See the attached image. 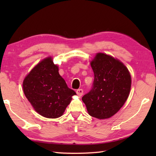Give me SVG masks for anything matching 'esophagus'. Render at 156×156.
I'll return each mask as SVG.
<instances>
[{"mask_svg": "<svg viewBox=\"0 0 156 156\" xmlns=\"http://www.w3.org/2000/svg\"><path fill=\"white\" fill-rule=\"evenodd\" d=\"M76 94H77L78 96H83V90L82 89H77V90H76Z\"/></svg>", "mask_w": 156, "mask_h": 156, "instance_id": "1", "label": "esophagus"}]
</instances>
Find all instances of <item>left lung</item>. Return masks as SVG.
<instances>
[{
    "mask_svg": "<svg viewBox=\"0 0 156 156\" xmlns=\"http://www.w3.org/2000/svg\"><path fill=\"white\" fill-rule=\"evenodd\" d=\"M91 66L94 73L93 86L82 100L89 115L106 119L115 114L128 98L131 75L122 62L102 53L96 55Z\"/></svg>",
    "mask_w": 156,
    "mask_h": 156,
    "instance_id": "left-lung-1",
    "label": "left lung"
}]
</instances>
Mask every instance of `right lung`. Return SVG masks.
Segmentation results:
<instances>
[{
	"label": "right lung",
	"instance_id": "obj_1",
	"mask_svg": "<svg viewBox=\"0 0 156 156\" xmlns=\"http://www.w3.org/2000/svg\"><path fill=\"white\" fill-rule=\"evenodd\" d=\"M26 98L39 114L47 118L60 117L76 92L67 87L51 57L42 60L23 83Z\"/></svg>",
	"mask_w": 156,
	"mask_h": 156
}]
</instances>
